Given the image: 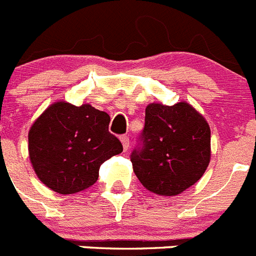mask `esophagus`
I'll list each match as a JSON object with an SVG mask.
<instances>
[{"label":"esophagus","mask_w":256,"mask_h":256,"mask_svg":"<svg viewBox=\"0 0 256 256\" xmlns=\"http://www.w3.org/2000/svg\"><path fill=\"white\" fill-rule=\"evenodd\" d=\"M120 141H122V144H123L124 151L128 150V148H130V137H128V136H126V134H123L120 137Z\"/></svg>","instance_id":"1"}]
</instances>
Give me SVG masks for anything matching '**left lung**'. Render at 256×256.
I'll return each instance as SVG.
<instances>
[{
    "instance_id": "8db88e82",
    "label": "left lung",
    "mask_w": 256,
    "mask_h": 256,
    "mask_svg": "<svg viewBox=\"0 0 256 256\" xmlns=\"http://www.w3.org/2000/svg\"><path fill=\"white\" fill-rule=\"evenodd\" d=\"M137 142L130 154L133 170L158 195H178L195 184L209 165V124L186 102L150 104Z\"/></svg>"
}]
</instances>
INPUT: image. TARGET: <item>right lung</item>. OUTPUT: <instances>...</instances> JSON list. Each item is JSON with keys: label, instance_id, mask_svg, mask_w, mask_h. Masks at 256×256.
I'll return each instance as SVG.
<instances>
[{"label": "right lung", "instance_id": "1", "mask_svg": "<svg viewBox=\"0 0 256 256\" xmlns=\"http://www.w3.org/2000/svg\"><path fill=\"white\" fill-rule=\"evenodd\" d=\"M110 116L91 105L56 102L29 130V156L38 178L68 195L92 186L102 162L123 151L108 132Z\"/></svg>", "mask_w": 256, "mask_h": 256}]
</instances>
